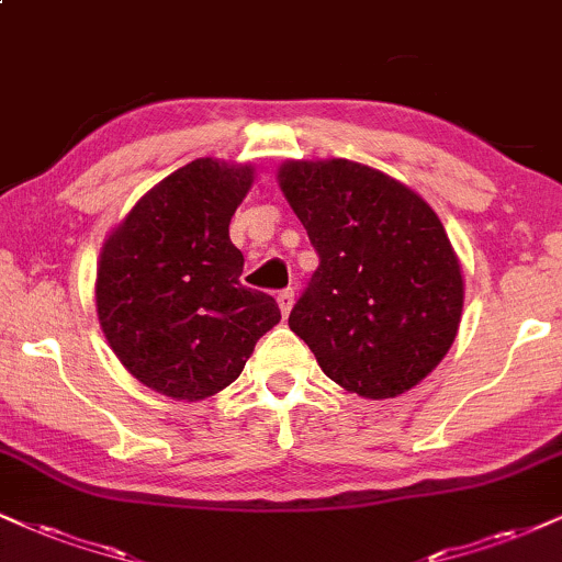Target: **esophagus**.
Segmentation results:
<instances>
[{"mask_svg":"<svg viewBox=\"0 0 562 562\" xmlns=\"http://www.w3.org/2000/svg\"><path fill=\"white\" fill-rule=\"evenodd\" d=\"M276 300H279L281 313L289 315V313H292V304H294V289H283V292H279V296H276Z\"/></svg>","mask_w":562,"mask_h":562,"instance_id":"esophagus-1","label":"esophagus"}]
</instances>
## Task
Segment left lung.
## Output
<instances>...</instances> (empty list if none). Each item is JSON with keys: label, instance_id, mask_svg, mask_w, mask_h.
<instances>
[{"label": "left lung", "instance_id": "left-lung-1", "mask_svg": "<svg viewBox=\"0 0 562 562\" xmlns=\"http://www.w3.org/2000/svg\"><path fill=\"white\" fill-rule=\"evenodd\" d=\"M279 184L321 258L289 328L349 393L401 396L459 334L463 276L438 213L346 158L286 161Z\"/></svg>", "mask_w": 562, "mask_h": 562}]
</instances>
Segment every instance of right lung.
<instances>
[{"label":"right lung","mask_w":562,"mask_h":562,"mask_svg":"<svg viewBox=\"0 0 562 562\" xmlns=\"http://www.w3.org/2000/svg\"><path fill=\"white\" fill-rule=\"evenodd\" d=\"M252 179L249 164L195 158L145 192L103 241V336L143 385L169 398L224 391L281 321L273 296L241 286L245 258L228 239Z\"/></svg>","instance_id":"1"}]
</instances>
